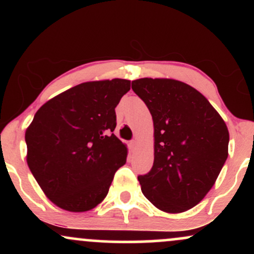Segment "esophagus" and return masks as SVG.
Instances as JSON below:
<instances>
[{
  "label": "esophagus",
  "instance_id": "34e87169",
  "mask_svg": "<svg viewBox=\"0 0 254 254\" xmlns=\"http://www.w3.org/2000/svg\"><path fill=\"white\" fill-rule=\"evenodd\" d=\"M136 145H137V142L135 141V139H133V141H131L130 142V144H129V147H130V149L131 150H133L136 148Z\"/></svg>",
  "mask_w": 254,
  "mask_h": 254
}]
</instances>
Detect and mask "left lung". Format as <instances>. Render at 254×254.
Segmentation results:
<instances>
[{
    "mask_svg": "<svg viewBox=\"0 0 254 254\" xmlns=\"http://www.w3.org/2000/svg\"><path fill=\"white\" fill-rule=\"evenodd\" d=\"M132 90L154 124V165L138 177L141 190L160 210H189L210 191L228 157V127L208 99L182 81L137 78Z\"/></svg>",
    "mask_w": 254,
    "mask_h": 254,
    "instance_id": "obj_1",
    "label": "left lung"
}]
</instances>
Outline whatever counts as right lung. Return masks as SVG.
Listing matches in <instances>:
<instances>
[{"mask_svg": "<svg viewBox=\"0 0 254 254\" xmlns=\"http://www.w3.org/2000/svg\"><path fill=\"white\" fill-rule=\"evenodd\" d=\"M130 80L89 81L37 111L25 132L27 165L45 196L71 212L92 210L107 196L127 144L112 133L116 106Z\"/></svg>", "mask_w": 254, "mask_h": 254, "instance_id": "add662e5", "label": "right lung"}]
</instances>
